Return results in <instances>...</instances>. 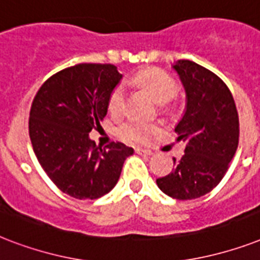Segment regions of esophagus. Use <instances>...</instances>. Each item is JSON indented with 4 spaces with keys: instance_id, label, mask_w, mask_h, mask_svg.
I'll list each match as a JSON object with an SVG mask.
<instances>
[{
    "instance_id": "esophagus-1",
    "label": "esophagus",
    "mask_w": 260,
    "mask_h": 260,
    "mask_svg": "<svg viewBox=\"0 0 260 260\" xmlns=\"http://www.w3.org/2000/svg\"><path fill=\"white\" fill-rule=\"evenodd\" d=\"M135 151H136V154L144 155V156H151L152 155V152L150 150H144V148H136Z\"/></svg>"
}]
</instances>
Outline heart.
Here are the masks:
<instances>
[{"mask_svg":"<svg viewBox=\"0 0 260 260\" xmlns=\"http://www.w3.org/2000/svg\"><path fill=\"white\" fill-rule=\"evenodd\" d=\"M134 82L138 86L147 90L152 97L159 102L165 104L177 94L178 83L171 74L162 69H146L139 71L134 77ZM108 110L113 116H120L125 110V89L122 85H117L112 90L108 98ZM159 131L158 124L139 121V120H128L120 125L118 136L129 143H146L148 139Z\"/></svg>","mask_w":260,"mask_h":260,"instance_id":"1","label":"heart"}]
</instances>
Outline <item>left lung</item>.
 <instances>
[{
  "instance_id": "1",
  "label": "left lung",
  "mask_w": 260,
  "mask_h": 260,
  "mask_svg": "<svg viewBox=\"0 0 260 260\" xmlns=\"http://www.w3.org/2000/svg\"><path fill=\"white\" fill-rule=\"evenodd\" d=\"M186 90V110L175 126L185 154L173 158L174 170L156 179L163 193L193 200L209 193L225 175L239 144V114L231 90L220 77L190 60L174 64Z\"/></svg>"
}]
</instances>
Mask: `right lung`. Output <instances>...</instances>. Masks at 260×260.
Returning <instances> with one entry per match:
<instances>
[{
    "instance_id": "1",
    "label": "right lung",
    "mask_w": 260,
    "mask_h": 260,
    "mask_svg": "<svg viewBox=\"0 0 260 260\" xmlns=\"http://www.w3.org/2000/svg\"><path fill=\"white\" fill-rule=\"evenodd\" d=\"M122 75L113 64L79 63L47 79L29 112V138L35 155L63 193L95 200L117 183L134 148L90 140L108 112V98Z\"/></svg>"
}]
</instances>
